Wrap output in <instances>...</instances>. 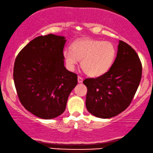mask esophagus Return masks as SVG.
Masks as SVG:
<instances>
[{"mask_svg":"<svg viewBox=\"0 0 153 153\" xmlns=\"http://www.w3.org/2000/svg\"><path fill=\"white\" fill-rule=\"evenodd\" d=\"M83 78L80 76H78V83H82L83 82Z\"/></svg>","mask_w":153,"mask_h":153,"instance_id":"1","label":"esophagus"}]
</instances>
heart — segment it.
<instances>
[{
  "mask_svg": "<svg viewBox=\"0 0 153 153\" xmlns=\"http://www.w3.org/2000/svg\"><path fill=\"white\" fill-rule=\"evenodd\" d=\"M63 56L70 70H74L81 60V68L87 74L99 76L112 66L116 56V48L108 41L84 39L75 42L72 49H65Z\"/></svg>",
  "mask_w": 153,
  "mask_h": 153,
  "instance_id": "b5f03b06",
  "label": "heart"
}]
</instances>
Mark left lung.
I'll return each mask as SVG.
<instances>
[{"label":"left lung","mask_w":153,"mask_h":153,"mask_svg":"<svg viewBox=\"0 0 153 153\" xmlns=\"http://www.w3.org/2000/svg\"><path fill=\"white\" fill-rule=\"evenodd\" d=\"M141 74L142 65L137 52L120 40L116 60L109 70L97 78L83 81L88 89V111L101 118H110L122 113L132 101Z\"/></svg>","instance_id":"8db88e82"}]
</instances>
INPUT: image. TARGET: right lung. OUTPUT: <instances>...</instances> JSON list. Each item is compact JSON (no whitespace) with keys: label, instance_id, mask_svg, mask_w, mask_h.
I'll return each instance as SVG.
<instances>
[{"label":"right lung","instance_id":"1","mask_svg":"<svg viewBox=\"0 0 153 153\" xmlns=\"http://www.w3.org/2000/svg\"><path fill=\"white\" fill-rule=\"evenodd\" d=\"M62 36H39L16 56L13 77L16 93L24 108L42 119L61 115L71 91L77 85V74L64 66Z\"/></svg>","mask_w":153,"mask_h":153}]
</instances>
